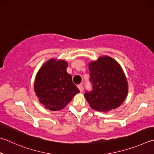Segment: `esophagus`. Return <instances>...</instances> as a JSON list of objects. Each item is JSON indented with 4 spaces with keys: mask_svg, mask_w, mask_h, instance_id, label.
<instances>
[{
    "mask_svg": "<svg viewBox=\"0 0 154 154\" xmlns=\"http://www.w3.org/2000/svg\"><path fill=\"white\" fill-rule=\"evenodd\" d=\"M77 88H79V91H80L81 92L83 91V87L82 85H77Z\"/></svg>",
    "mask_w": 154,
    "mask_h": 154,
    "instance_id": "34e87169",
    "label": "esophagus"
}]
</instances>
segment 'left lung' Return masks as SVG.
<instances>
[{
  "mask_svg": "<svg viewBox=\"0 0 154 154\" xmlns=\"http://www.w3.org/2000/svg\"><path fill=\"white\" fill-rule=\"evenodd\" d=\"M89 82L92 90L84 94L91 108L107 112L121 106L127 97L128 85L119 64L109 57L89 63Z\"/></svg>",
  "mask_w": 154,
  "mask_h": 154,
  "instance_id": "8db88e82",
  "label": "left lung"
}]
</instances>
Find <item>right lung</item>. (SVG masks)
<instances>
[{
	"label": "right lung",
	"instance_id": "add662e5",
	"mask_svg": "<svg viewBox=\"0 0 154 154\" xmlns=\"http://www.w3.org/2000/svg\"><path fill=\"white\" fill-rule=\"evenodd\" d=\"M68 64L65 60L50 59L36 75L34 91L38 100L50 110H60L71 102L79 90L66 72Z\"/></svg>",
	"mask_w": 154,
	"mask_h": 154
}]
</instances>
